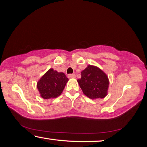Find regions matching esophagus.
Here are the masks:
<instances>
[{
	"label": "esophagus",
	"mask_w": 147,
	"mask_h": 147,
	"mask_svg": "<svg viewBox=\"0 0 147 147\" xmlns=\"http://www.w3.org/2000/svg\"><path fill=\"white\" fill-rule=\"evenodd\" d=\"M68 78H75L76 75H75V74H69Z\"/></svg>",
	"instance_id": "esophagus-1"
}]
</instances>
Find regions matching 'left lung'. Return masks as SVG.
I'll list each match as a JSON object with an SVG mask.
<instances>
[{
    "instance_id": "8db88e82",
    "label": "left lung",
    "mask_w": 147,
    "mask_h": 147,
    "mask_svg": "<svg viewBox=\"0 0 147 147\" xmlns=\"http://www.w3.org/2000/svg\"><path fill=\"white\" fill-rule=\"evenodd\" d=\"M82 78L78 80L83 93L89 98H104L107 94L109 79L99 67L89 65L81 72Z\"/></svg>"
}]
</instances>
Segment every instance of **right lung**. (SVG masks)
Instances as JSON below:
<instances>
[{"label":"right lung","mask_w":147,"mask_h":147,"mask_svg":"<svg viewBox=\"0 0 147 147\" xmlns=\"http://www.w3.org/2000/svg\"><path fill=\"white\" fill-rule=\"evenodd\" d=\"M68 78L62 72H58L51 68L40 79L37 88L42 98H56L61 95Z\"/></svg>","instance_id":"right-lung-1"}]
</instances>
